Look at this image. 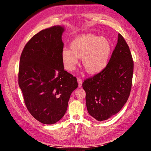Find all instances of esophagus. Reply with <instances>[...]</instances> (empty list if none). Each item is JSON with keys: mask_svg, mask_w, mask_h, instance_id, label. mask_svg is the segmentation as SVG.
<instances>
[{"mask_svg": "<svg viewBox=\"0 0 151 151\" xmlns=\"http://www.w3.org/2000/svg\"><path fill=\"white\" fill-rule=\"evenodd\" d=\"M77 82H78L79 88H81L82 86V84H83V80H82L81 78H77Z\"/></svg>", "mask_w": 151, "mask_h": 151, "instance_id": "obj_1", "label": "esophagus"}]
</instances>
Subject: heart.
Here are the masks:
<instances>
[{
	"mask_svg": "<svg viewBox=\"0 0 151 151\" xmlns=\"http://www.w3.org/2000/svg\"><path fill=\"white\" fill-rule=\"evenodd\" d=\"M70 49L63 48L62 60L68 71H72L81 58L82 64L90 74L102 72L108 65L112 47L109 41L92 34L82 35L72 41Z\"/></svg>",
	"mask_w": 151,
	"mask_h": 151,
	"instance_id": "heart-1",
	"label": "heart"
}]
</instances>
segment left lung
I'll list each match as a JSON object with an SVG mask.
<instances>
[{
	"instance_id": "8db88e82",
	"label": "left lung",
	"mask_w": 151,
	"mask_h": 151,
	"mask_svg": "<svg viewBox=\"0 0 151 151\" xmlns=\"http://www.w3.org/2000/svg\"><path fill=\"white\" fill-rule=\"evenodd\" d=\"M133 71L129 47L118 34L117 44L106 68L83 84L87 109L91 116L101 122L120 111L129 97Z\"/></svg>"
}]
</instances>
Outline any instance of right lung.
Returning a JSON list of instances; mask_svg holds the SVG:
<instances>
[{"mask_svg": "<svg viewBox=\"0 0 151 151\" xmlns=\"http://www.w3.org/2000/svg\"><path fill=\"white\" fill-rule=\"evenodd\" d=\"M64 26H54L31 38L20 58L18 81L26 106L35 119L54 124L64 116L77 81L62 60Z\"/></svg>", "mask_w": 151, "mask_h": 151, "instance_id": "add662e5", "label": "right lung"}]
</instances>
